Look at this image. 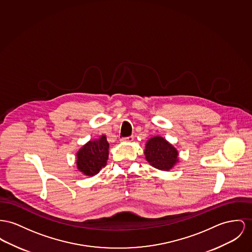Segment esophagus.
Here are the masks:
<instances>
[{
	"label": "esophagus",
	"mask_w": 252,
	"mask_h": 252,
	"mask_svg": "<svg viewBox=\"0 0 252 252\" xmlns=\"http://www.w3.org/2000/svg\"><path fill=\"white\" fill-rule=\"evenodd\" d=\"M134 140V136L131 135V136H128V137H124L121 139V141H124V142H132Z\"/></svg>",
	"instance_id": "34e87169"
}]
</instances>
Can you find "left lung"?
Returning <instances> with one entry per match:
<instances>
[{
	"label": "left lung",
	"instance_id": "left-lung-1",
	"mask_svg": "<svg viewBox=\"0 0 252 252\" xmlns=\"http://www.w3.org/2000/svg\"><path fill=\"white\" fill-rule=\"evenodd\" d=\"M144 155L153 167L169 171L179 162V152L162 136H153L145 144Z\"/></svg>",
	"mask_w": 252,
	"mask_h": 252
}]
</instances>
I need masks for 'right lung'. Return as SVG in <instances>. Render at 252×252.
Returning a JSON list of instances; mask_svg holds the SVG:
<instances>
[{
  "label": "right lung",
  "instance_id": "obj_1",
  "mask_svg": "<svg viewBox=\"0 0 252 252\" xmlns=\"http://www.w3.org/2000/svg\"><path fill=\"white\" fill-rule=\"evenodd\" d=\"M109 143L105 134L88 141L76 153V167L85 176L93 177L107 164Z\"/></svg>",
  "mask_w": 252,
  "mask_h": 252
}]
</instances>
